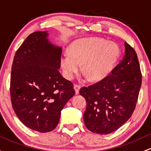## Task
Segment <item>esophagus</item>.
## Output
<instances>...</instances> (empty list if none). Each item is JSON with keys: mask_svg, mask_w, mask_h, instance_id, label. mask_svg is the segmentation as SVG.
<instances>
[{"mask_svg": "<svg viewBox=\"0 0 151 151\" xmlns=\"http://www.w3.org/2000/svg\"><path fill=\"white\" fill-rule=\"evenodd\" d=\"M74 90H75V93H77V94H78L79 92V89H80V88H81L80 85H78V84H74Z\"/></svg>", "mask_w": 151, "mask_h": 151, "instance_id": "obj_1", "label": "esophagus"}]
</instances>
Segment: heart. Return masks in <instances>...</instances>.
I'll return each mask as SVG.
<instances>
[{"label":"heart","mask_w":151,"mask_h":151,"mask_svg":"<svg viewBox=\"0 0 151 151\" xmlns=\"http://www.w3.org/2000/svg\"><path fill=\"white\" fill-rule=\"evenodd\" d=\"M70 51L61 58L65 77L72 79L82 64V71L90 81L100 80L108 75L120 54L115 43L99 37L77 40L71 45Z\"/></svg>","instance_id":"heart-1"}]
</instances>
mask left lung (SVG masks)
Instances as JSON below:
<instances>
[{"instance_id": "8db88e82", "label": "left lung", "mask_w": 151, "mask_h": 151, "mask_svg": "<svg viewBox=\"0 0 151 151\" xmlns=\"http://www.w3.org/2000/svg\"><path fill=\"white\" fill-rule=\"evenodd\" d=\"M124 45L125 55L111 73L79 91L86 101L84 124L93 133L114 132L129 120L136 108L142 82L141 68L135 50L126 42Z\"/></svg>"}]
</instances>
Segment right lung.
Returning <instances> with one entry per match:
<instances>
[{"label":"right lung","mask_w":151,"mask_h":151,"mask_svg":"<svg viewBox=\"0 0 151 151\" xmlns=\"http://www.w3.org/2000/svg\"><path fill=\"white\" fill-rule=\"evenodd\" d=\"M47 32L27 36L15 52L10 76V99L24 125L41 133L58 126L61 111L75 94L72 82L62 76V48L47 40Z\"/></svg>","instance_id":"add662e5"}]
</instances>
